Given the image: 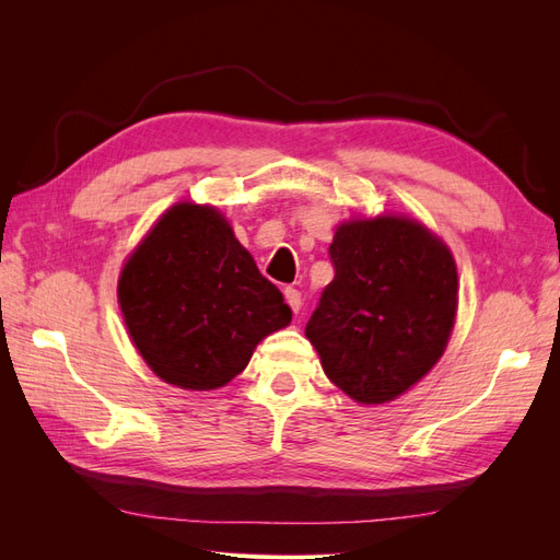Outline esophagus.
Segmentation results:
<instances>
[{
	"instance_id": "obj_1",
	"label": "esophagus",
	"mask_w": 560,
	"mask_h": 560,
	"mask_svg": "<svg viewBox=\"0 0 560 560\" xmlns=\"http://www.w3.org/2000/svg\"><path fill=\"white\" fill-rule=\"evenodd\" d=\"M284 301L290 303V308L294 313H299V308H301V292L299 290H294V287H287V290H284Z\"/></svg>"
}]
</instances>
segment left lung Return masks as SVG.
Returning a JSON list of instances; mask_svg holds the SVG:
<instances>
[{"mask_svg": "<svg viewBox=\"0 0 560 560\" xmlns=\"http://www.w3.org/2000/svg\"><path fill=\"white\" fill-rule=\"evenodd\" d=\"M334 280L306 336L329 381L360 404L393 401L442 358L457 311L451 249L416 219H354L329 245Z\"/></svg>", "mask_w": 560, "mask_h": 560, "instance_id": "obj_1", "label": "left lung"}]
</instances>
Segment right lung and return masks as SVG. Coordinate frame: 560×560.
I'll list each match as a JSON object with an SVG mask.
<instances>
[{"mask_svg":"<svg viewBox=\"0 0 560 560\" xmlns=\"http://www.w3.org/2000/svg\"><path fill=\"white\" fill-rule=\"evenodd\" d=\"M118 303L149 369L184 389L226 385L292 322L222 212L196 202L173 206L130 254Z\"/></svg>","mask_w":560,"mask_h":560,"instance_id":"1","label":"right lung"}]
</instances>
